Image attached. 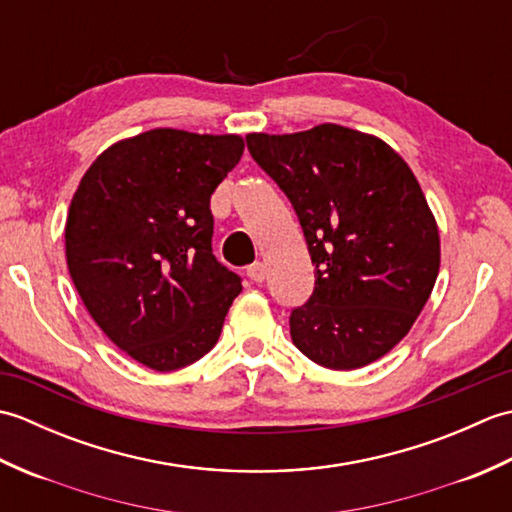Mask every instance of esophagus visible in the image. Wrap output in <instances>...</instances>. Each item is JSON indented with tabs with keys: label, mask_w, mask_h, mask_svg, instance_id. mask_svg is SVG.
Instances as JSON below:
<instances>
[{
	"label": "esophagus",
	"mask_w": 512,
	"mask_h": 512,
	"mask_svg": "<svg viewBox=\"0 0 512 512\" xmlns=\"http://www.w3.org/2000/svg\"><path fill=\"white\" fill-rule=\"evenodd\" d=\"M246 275H248L250 281H255V284H262V281L266 279V266H264L262 262L250 264V266L246 268Z\"/></svg>",
	"instance_id": "esophagus-1"
}]
</instances>
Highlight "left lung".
<instances>
[{
    "mask_svg": "<svg viewBox=\"0 0 512 512\" xmlns=\"http://www.w3.org/2000/svg\"><path fill=\"white\" fill-rule=\"evenodd\" d=\"M246 143L295 209L317 277L290 314L292 343L328 369L378 361L411 330L440 270L416 176L380 138L334 123Z\"/></svg>",
    "mask_w": 512,
    "mask_h": 512,
    "instance_id": "left-lung-1",
    "label": "left lung"
}]
</instances>
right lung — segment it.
I'll return each instance as SVG.
<instances>
[{
	"label": "right lung",
	"mask_w": 512,
	"mask_h": 512,
	"mask_svg": "<svg viewBox=\"0 0 512 512\" xmlns=\"http://www.w3.org/2000/svg\"><path fill=\"white\" fill-rule=\"evenodd\" d=\"M242 154L235 134L151 129L105 149L72 198L74 288L107 339L156 372L209 352L242 292L211 248V195Z\"/></svg>",
	"instance_id": "right-lung-1"
}]
</instances>
